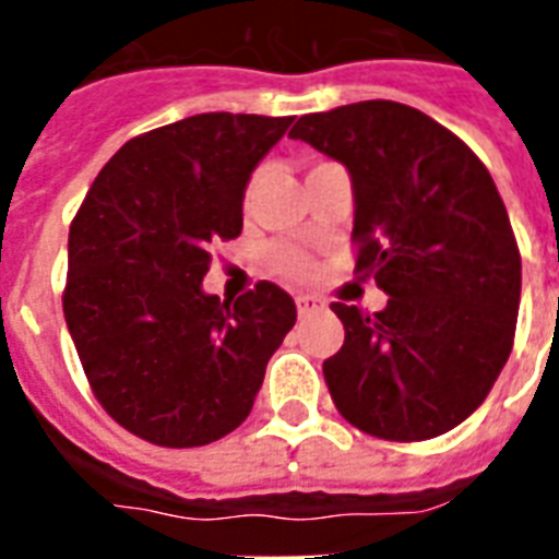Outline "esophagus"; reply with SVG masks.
Returning <instances> with one entry per match:
<instances>
[{
    "label": "esophagus",
    "instance_id": "1",
    "mask_svg": "<svg viewBox=\"0 0 559 559\" xmlns=\"http://www.w3.org/2000/svg\"><path fill=\"white\" fill-rule=\"evenodd\" d=\"M296 307H298V316L305 319V316L316 313V310H322L324 298H319V296H298L296 298Z\"/></svg>",
    "mask_w": 559,
    "mask_h": 559
}]
</instances>
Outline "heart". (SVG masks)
<instances>
[{
    "label": "heart",
    "mask_w": 559,
    "mask_h": 559,
    "mask_svg": "<svg viewBox=\"0 0 559 559\" xmlns=\"http://www.w3.org/2000/svg\"><path fill=\"white\" fill-rule=\"evenodd\" d=\"M275 270H278L281 275H287V278L305 281L313 275V261H310L307 254L298 252V249H278V252H275Z\"/></svg>",
    "instance_id": "1"
}]
</instances>
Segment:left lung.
<instances>
[{"label":"left lung","mask_w":559,"mask_h":559,"mask_svg":"<svg viewBox=\"0 0 559 559\" xmlns=\"http://www.w3.org/2000/svg\"><path fill=\"white\" fill-rule=\"evenodd\" d=\"M342 162L354 188L357 270L380 313L336 301L345 345L324 359L342 417L385 441H426L467 420L513 348L522 261L476 153L406 104L359 100L289 130Z\"/></svg>","instance_id":"obj_1"}]
</instances>
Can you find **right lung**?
Instances as JSON below:
<instances>
[{
  "label": "right lung",
  "instance_id": "add662e5",
  "mask_svg": "<svg viewBox=\"0 0 559 559\" xmlns=\"http://www.w3.org/2000/svg\"><path fill=\"white\" fill-rule=\"evenodd\" d=\"M293 118L202 112L130 139L69 228L63 313L109 417L159 447L243 424L296 301L261 281L235 305L202 289L211 243L243 228V193Z\"/></svg>",
  "mask_w": 559,
  "mask_h": 559
}]
</instances>
